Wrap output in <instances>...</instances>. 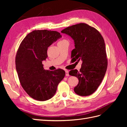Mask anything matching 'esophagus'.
I'll use <instances>...</instances> for the list:
<instances>
[{"label":"esophagus","instance_id":"obj_1","mask_svg":"<svg viewBox=\"0 0 127 127\" xmlns=\"http://www.w3.org/2000/svg\"><path fill=\"white\" fill-rule=\"evenodd\" d=\"M65 72H66V76H69V71L67 70H65Z\"/></svg>","mask_w":127,"mask_h":127}]
</instances>
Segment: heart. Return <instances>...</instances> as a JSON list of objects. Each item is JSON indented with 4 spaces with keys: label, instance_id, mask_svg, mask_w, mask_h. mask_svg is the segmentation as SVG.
I'll list each match as a JSON object with an SVG mask.
<instances>
[{
    "label": "heart",
    "instance_id": "obj_1",
    "mask_svg": "<svg viewBox=\"0 0 127 127\" xmlns=\"http://www.w3.org/2000/svg\"><path fill=\"white\" fill-rule=\"evenodd\" d=\"M66 41V40H64V39H63V40H60V41L58 42V43H61V42H64V41Z\"/></svg>",
    "mask_w": 127,
    "mask_h": 127
}]
</instances>
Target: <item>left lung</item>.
Here are the masks:
<instances>
[{"instance_id":"8db88e82","label":"left lung","mask_w":127,"mask_h":127,"mask_svg":"<svg viewBox=\"0 0 127 127\" xmlns=\"http://www.w3.org/2000/svg\"><path fill=\"white\" fill-rule=\"evenodd\" d=\"M61 32L68 34L74 40L75 48L71 51L72 60L82 61L79 71L74 69L69 72V74L77 77L79 80L74 91L80 96L90 95L97 89L107 69V59L103 37L98 31L85 23L67 27Z\"/></svg>"}]
</instances>
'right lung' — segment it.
<instances>
[{"label": "right lung", "instance_id": "add662e5", "mask_svg": "<svg viewBox=\"0 0 127 127\" xmlns=\"http://www.w3.org/2000/svg\"><path fill=\"white\" fill-rule=\"evenodd\" d=\"M61 37L60 33L54 31H33L23 40L17 50L15 64L19 80L27 94L36 100L52 98L65 76L63 69L45 70L42 64L48 57V48Z\"/></svg>", "mask_w": 127, "mask_h": 127}]
</instances>
